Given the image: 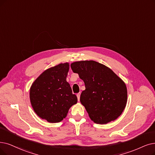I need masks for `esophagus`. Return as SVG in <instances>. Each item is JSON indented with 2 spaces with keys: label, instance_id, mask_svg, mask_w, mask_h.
<instances>
[{
  "label": "esophagus",
  "instance_id": "1",
  "mask_svg": "<svg viewBox=\"0 0 155 155\" xmlns=\"http://www.w3.org/2000/svg\"><path fill=\"white\" fill-rule=\"evenodd\" d=\"M80 95H81V94H80L79 93L77 94V97H78V101H79V100H80Z\"/></svg>",
  "mask_w": 155,
  "mask_h": 155
}]
</instances>
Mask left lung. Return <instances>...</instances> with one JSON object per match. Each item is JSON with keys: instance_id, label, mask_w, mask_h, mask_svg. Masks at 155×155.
<instances>
[{"instance_id": "left-lung-1", "label": "left lung", "mask_w": 155, "mask_h": 155, "mask_svg": "<svg viewBox=\"0 0 155 155\" xmlns=\"http://www.w3.org/2000/svg\"><path fill=\"white\" fill-rule=\"evenodd\" d=\"M71 67L84 83L80 101L90 119L97 124L116 120L127 102V89L123 80L109 67L94 60L75 61Z\"/></svg>"}]
</instances>
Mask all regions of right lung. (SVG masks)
I'll return each instance as SVG.
<instances>
[{
	"label": "right lung",
	"instance_id": "obj_1",
	"mask_svg": "<svg viewBox=\"0 0 155 155\" xmlns=\"http://www.w3.org/2000/svg\"><path fill=\"white\" fill-rule=\"evenodd\" d=\"M69 63L60 64L43 72L30 89V100L35 113L49 123H58L78 102L66 78Z\"/></svg>",
	"mask_w": 155,
	"mask_h": 155
}]
</instances>
